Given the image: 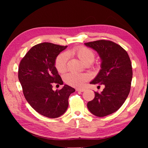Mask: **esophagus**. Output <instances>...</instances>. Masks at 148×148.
<instances>
[{"label": "esophagus", "mask_w": 148, "mask_h": 148, "mask_svg": "<svg viewBox=\"0 0 148 148\" xmlns=\"http://www.w3.org/2000/svg\"><path fill=\"white\" fill-rule=\"evenodd\" d=\"M76 90L77 91H80V92H83L85 91V89L84 88H77L76 89Z\"/></svg>", "instance_id": "34e87169"}]
</instances>
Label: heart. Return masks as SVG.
Wrapping results in <instances>:
<instances>
[{
  "label": "heart",
  "mask_w": 148,
  "mask_h": 148,
  "mask_svg": "<svg viewBox=\"0 0 148 148\" xmlns=\"http://www.w3.org/2000/svg\"><path fill=\"white\" fill-rule=\"evenodd\" d=\"M77 56L85 64H91L95 60V53L91 49L80 46L71 49L68 53L63 52L57 56L55 62V66L59 73H64L66 69L69 55ZM89 79L86 74L71 72L65 75L64 81L66 83L74 87H82L85 82Z\"/></svg>",
  "instance_id": "obj_1"
}]
</instances>
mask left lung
Instances as JSON below:
<instances>
[{"mask_svg": "<svg viewBox=\"0 0 148 148\" xmlns=\"http://www.w3.org/2000/svg\"><path fill=\"white\" fill-rule=\"evenodd\" d=\"M84 45L96 51L101 60V69L90 83L105 85L101 92H95L87 107L93 115L105 117L119 110L129 95L133 77L131 60L127 51L112 41L99 40Z\"/></svg>", "mask_w": 148, "mask_h": 148, "instance_id": "1", "label": "left lung"}]
</instances>
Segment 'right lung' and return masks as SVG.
<instances>
[{
  "label": "right lung",
  "mask_w": 148,
  "mask_h": 148,
  "mask_svg": "<svg viewBox=\"0 0 148 148\" xmlns=\"http://www.w3.org/2000/svg\"><path fill=\"white\" fill-rule=\"evenodd\" d=\"M67 46L43 42L31 47L20 62L18 79L25 99L42 115L54 119L63 115L69 107V97L75 89L65 84L60 90L53 83L63 84L55 66L57 57Z\"/></svg>",
  "instance_id": "right-lung-1"
}]
</instances>
